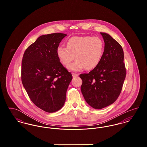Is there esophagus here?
Wrapping results in <instances>:
<instances>
[{
    "instance_id": "1",
    "label": "esophagus",
    "mask_w": 147,
    "mask_h": 147,
    "mask_svg": "<svg viewBox=\"0 0 147 147\" xmlns=\"http://www.w3.org/2000/svg\"><path fill=\"white\" fill-rule=\"evenodd\" d=\"M72 76L73 77H77L79 76V74H77V73H72Z\"/></svg>"
}]
</instances>
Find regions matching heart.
Returning a JSON list of instances; mask_svg holds the SVG:
<instances>
[{"instance_id": "b5f03b06", "label": "heart", "mask_w": 147, "mask_h": 147, "mask_svg": "<svg viewBox=\"0 0 147 147\" xmlns=\"http://www.w3.org/2000/svg\"><path fill=\"white\" fill-rule=\"evenodd\" d=\"M104 51V43L98 37L74 36L67 41V47L62 46L57 49L58 59L64 65L73 60L76 61L68 66L71 71H79L84 68L92 69L100 63Z\"/></svg>"}]
</instances>
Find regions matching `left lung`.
Wrapping results in <instances>:
<instances>
[{
	"label": "left lung",
	"mask_w": 147,
	"mask_h": 147,
	"mask_svg": "<svg viewBox=\"0 0 147 147\" xmlns=\"http://www.w3.org/2000/svg\"><path fill=\"white\" fill-rule=\"evenodd\" d=\"M104 51L98 66L88 74H81V91L86 102L95 109L113 104L121 92L126 75L124 53L117 41L105 32Z\"/></svg>",
	"instance_id": "8db88e82"
}]
</instances>
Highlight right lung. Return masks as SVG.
Here are the masks:
<instances>
[{
    "label": "right lung",
    "mask_w": 147,
    "mask_h": 147,
    "mask_svg": "<svg viewBox=\"0 0 147 147\" xmlns=\"http://www.w3.org/2000/svg\"><path fill=\"white\" fill-rule=\"evenodd\" d=\"M67 35L55 33L40 36L26 49L22 60L21 80L29 98L36 106L49 113L63 107L72 80L56 52Z\"/></svg>",
    "instance_id": "add662e5"
}]
</instances>
